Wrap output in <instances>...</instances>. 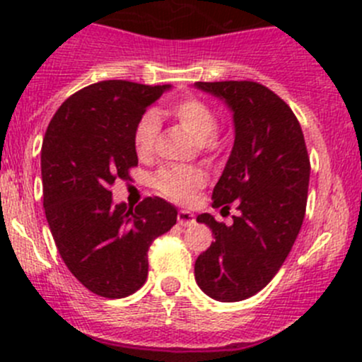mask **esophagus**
I'll use <instances>...</instances> for the list:
<instances>
[{
	"label": "esophagus",
	"mask_w": 362,
	"mask_h": 362,
	"mask_svg": "<svg viewBox=\"0 0 362 362\" xmlns=\"http://www.w3.org/2000/svg\"><path fill=\"white\" fill-rule=\"evenodd\" d=\"M177 223H180L181 227H188V225L195 223V216H193V213H189V211L181 209L180 213H177Z\"/></svg>",
	"instance_id": "obj_1"
}]
</instances>
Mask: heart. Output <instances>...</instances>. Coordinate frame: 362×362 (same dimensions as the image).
Segmentation results:
<instances>
[{"label":"heart","mask_w":362,"mask_h":362,"mask_svg":"<svg viewBox=\"0 0 362 362\" xmlns=\"http://www.w3.org/2000/svg\"><path fill=\"white\" fill-rule=\"evenodd\" d=\"M170 114L180 123L185 132H188L200 149L213 153L216 149V134L220 127L218 114L213 107L200 98H186L173 105ZM158 137V117L155 112H146L139 119L134 132L135 151L141 158L153 155ZM155 188L167 199L174 202H189L197 189L206 185V174L200 169H185V167H163L153 181Z\"/></svg>","instance_id":"b5f03b06"}]
</instances>
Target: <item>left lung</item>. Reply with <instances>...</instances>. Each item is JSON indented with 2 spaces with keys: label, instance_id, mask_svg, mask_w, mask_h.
<instances>
[{
  "label": "left lung",
  "instance_id": "left-lung-1",
  "mask_svg": "<svg viewBox=\"0 0 362 362\" xmlns=\"http://www.w3.org/2000/svg\"><path fill=\"white\" fill-rule=\"evenodd\" d=\"M195 86L234 112V148L213 207L235 202L239 211L230 227L207 213L197 216L214 243L195 260V280L216 301H243L273 280L294 246L306 213L310 156L298 117L269 88L253 81Z\"/></svg>",
  "mask_w": 362,
  "mask_h": 362
}]
</instances>
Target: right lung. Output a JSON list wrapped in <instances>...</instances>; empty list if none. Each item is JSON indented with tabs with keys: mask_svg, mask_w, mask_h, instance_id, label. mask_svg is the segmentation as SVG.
<instances>
[{
	"mask_svg": "<svg viewBox=\"0 0 362 362\" xmlns=\"http://www.w3.org/2000/svg\"><path fill=\"white\" fill-rule=\"evenodd\" d=\"M170 86L102 81L56 110L42 144V185L49 228L70 273L93 294L121 299L148 278V250L176 225L160 197L114 204L110 186L137 167L134 132Z\"/></svg>",
	"mask_w": 362,
	"mask_h": 362,
	"instance_id": "1",
	"label": "right lung"
}]
</instances>
